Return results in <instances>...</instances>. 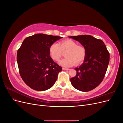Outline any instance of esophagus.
<instances>
[{"mask_svg":"<svg viewBox=\"0 0 123 123\" xmlns=\"http://www.w3.org/2000/svg\"><path fill=\"white\" fill-rule=\"evenodd\" d=\"M63 70H69L70 69L68 68H62Z\"/></svg>","mask_w":123,"mask_h":123,"instance_id":"34e87169","label":"esophagus"}]
</instances>
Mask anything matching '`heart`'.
<instances>
[{"label":"heart","instance_id":"b5f03b06","mask_svg":"<svg viewBox=\"0 0 123 123\" xmlns=\"http://www.w3.org/2000/svg\"><path fill=\"white\" fill-rule=\"evenodd\" d=\"M65 53V57L59 62V64L65 67H70L74 64L79 65L85 60L86 56V48L72 39H67L58 43H53L49 48V55L54 61H58Z\"/></svg>","mask_w":123,"mask_h":123}]
</instances>
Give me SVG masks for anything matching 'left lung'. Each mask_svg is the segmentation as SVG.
Wrapping results in <instances>:
<instances>
[{
    "instance_id": "obj_1",
    "label": "left lung",
    "mask_w": 123,
    "mask_h": 123,
    "mask_svg": "<svg viewBox=\"0 0 123 123\" xmlns=\"http://www.w3.org/2000/svg\"><path fill=\"white\" fill-rule=\"evenodd\" d=\"M69 37L78 41L86 50L83 64L75 68L76 75L71 78V83L73 87L80 91H91L101 83L105 75L109 62V52L102 40L91 35Z\"/></svg>"
}]
</instances>
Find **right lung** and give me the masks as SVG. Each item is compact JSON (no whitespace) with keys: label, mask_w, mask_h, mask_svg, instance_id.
<instances>
[{"label":"right lung","mask_w":123,"mask_h":123,"mask_svg":"<svg viewBox=\"0 0 123 123\" xmlns=\"http://www.w3.org/2000/svg\"><path fill=\"white\" fill-rule=\"evenodd\" d=\"M62 37L36 34L26 38L17 53V62L22 79L37 91L51 88L62 68L51 58L49 48Z\"/></svg>","instance_id":"obj_1"}]
</instances>
